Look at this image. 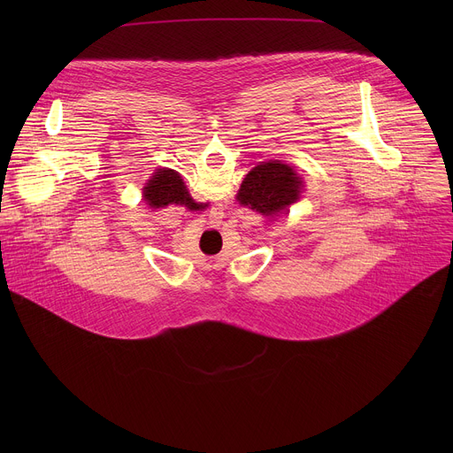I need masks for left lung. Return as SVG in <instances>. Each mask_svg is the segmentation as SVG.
Wrapping results in <instances>:
<instances>
[{"mask_svg":"<svg viewBox=\"0 0 453 453\" xmlns=\"http://www.w3.org/2000/svg\"><path fill=\"white\" fill-rule=\"evenodd\" d=\"M301 193L303 180L292 166L281 161H267L245 175L236 201L256 213L274 217L297 203Z\"/></svg>","mask_w":453,"mask_h":453,"instance_id":"1","label":"left lung"}]
</instances>
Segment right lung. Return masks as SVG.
<instances>
[{
  "label": "right lung",
  "instance_id": "obj_1",
  "mask_svg": "<svg viewBox=\"0 0 453 453\" xmlns=\"http://www.w3.org/2000/svg\"><path fill=\"white\" fill-rule=\"evenodd\" d=\"M143 201L154 210L166 208L168 204H193L180 175L170 168L154 172L143 188Z\"/></svg>",
  "mask_w": 453,
  "mask_h": 453
}]
</instances>
